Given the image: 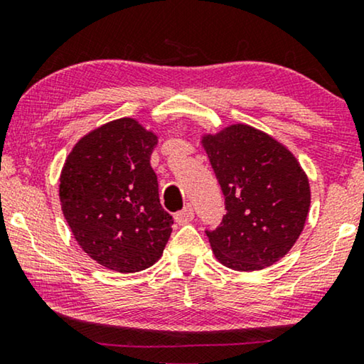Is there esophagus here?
I'll return each mask as SVG.
<instances>
[{"mask_svg": "<svg viewBox=\"0 0 364 364\" xmlns=\"http://www.w3.org/2000/svg\"><path fill=\"white\" fill-rule=\"evenodd\" d=\"M191 220H193V207L191 205V203H187V205L183 207L181 212L176 213V222L183 225V223H187Z\"/></svg>", "mask_w": 364, "mask_h": 364, "instance_id": "34e87169", "label": "esophagus"}]
</instances>
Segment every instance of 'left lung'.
Wrapping results in <instances>:
<instances>
[{
  "mask_svg": "<svg viewBox=\"0 0 364 364\" xmlns=\"http://www.w3.org/2000/svg\"><path fill=\"white\" fill-rule=\"evenodd\" d=\"M225 197V215L205 230L217 260L240 272L285 257L310 210V183L295 156L268 134L232 124L202 137Z\"/></svg>",
  "mask_w": 364,
  "mask_h": 364,
  "instance_id": "8db88e82",
  "label": "left lung"
}]
</instances>
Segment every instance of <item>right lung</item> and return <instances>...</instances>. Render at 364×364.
Returning a JSON list of instances; mask_svg holds the SVG:
<instances>
[{
	"label": "right lung",
	"instance_id": "1",
	"mask_svg": "<svg viewBox=\"0 0 364 364\" xmlns=\"http://www.w3.org/2000/svg\"><path fill=\"white\" fill-rule=\"evenodd\" d=\"M156 146V134L122 117L86 134L64 162V218L79 247L109 270H146L171 237L173 220L159 200L151 167Z\"/></svg>",
	"mask_w": 364,
	"mask_h": 364
}]
</instances>
